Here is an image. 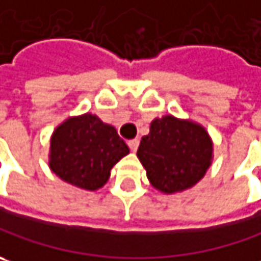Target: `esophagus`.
I'll return each mask as SVG.
<instances>
[{"instance_id":"34e87169","label":"esophagus","mask_w":261,"mask_h":261,"mask_svg":"<svg viewBox=\"0 0 261 261\" xmlns=\"http://www.w3.org/2000/svg\"><path fill=\"white\" fill-rule=\"evenodd\" d=\"M139 139H134V140H130L128 142V146H130V149H131V152H136L137 149H139Z\"/></svg>"}]
</instances>
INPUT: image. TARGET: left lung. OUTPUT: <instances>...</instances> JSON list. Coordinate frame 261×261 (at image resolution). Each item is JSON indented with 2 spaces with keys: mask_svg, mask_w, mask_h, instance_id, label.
<instances>
[{
  "mask_svg": "<svg viewBox=\"0 0 261 261\" xmlns=\"http://www.w3.org/2000/svg\"><path fill=\"white\" fill-rule=\"evenodd\" d=\"M137 158L153 187L172 194L191 188L204 176L212 164L213 143L197 122L165 115L152 121Z\"/></svg>",
  "mask_w": 261,
  "mask_h": 261,
  "instance_id": "8db88e82",
  "label": "left lung"
}]
</instances>
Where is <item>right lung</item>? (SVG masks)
Segmentation results:
<instances>
[{
	"instance_id": "obj_1",
	"label": "right lung",
	"mask_w": 261,
	"mask_h": 261,
	"mask_svg": "<svg viewBox=\"0 0 261 261\" xmlns=\"http://www.w3.org/2000/svg\"><path fill=\"white\" fill-rule=\"evenodd\" d=\"M128 153V146L112 125L93 114H83L55 128L49 168L74 187L95 191L107 184L112 166Z\"/></svg>"
}]
</instances>
